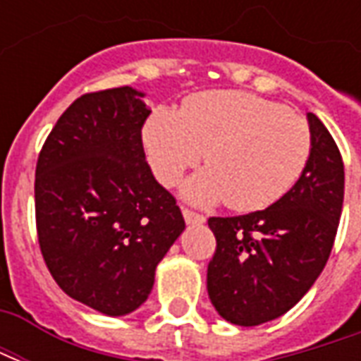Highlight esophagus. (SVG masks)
<instances>
[{"instance_id": "1", "label": "esophagus", "mask_w": 361, "mask_h": 361, "mask_svg": "<svg viewBox=\"0 0 361 361\" xmlns=\"http://www.w3.org/2000/svg\"><path fill=\"white\" fill-rule=\"evenodd\" d=\"M181 212H183V219H185L188 224H203L204 222V216L203 214H199V212L189 211V209H183Z\"/></svg>"}]
</instances>
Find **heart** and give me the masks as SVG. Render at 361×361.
Returning <instances> with one entry per match:
<instances>
[{
	"instance_id": "1",
	"label": "heart",
	"mask_w": 361,
	"mask_h": 361,
	"mask_svg": "<svg viewBox=\"0 0 361 361\" xmlns=\"http://www.w3.org/2000/svg\"><path fill=\"white\" fill-rule=\"evenodd\" d=\"M157 180L172 188L204 150L207 170L183 185L195 204L226 201L240 212L261 211L286 195L310 162L307 119L245 90H204L180 111L160 106L142 127Z\"/></svg>"
}]
</instances>
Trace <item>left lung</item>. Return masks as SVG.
<instances>
[{"label": "left lung", "instance_id": "1", "mask_svg": "<svg viewBox=\"0 0 361 361\" xmlns=\"http://www.w3.org/2000/svg\"><path fill=\"white\" fill-rule=\"evenodd\" d=\"M313 149L294 188L242 216H212L216 251L207 290L220 317L255 326L284 315L307 294L333 250L344 201V164L336 142L307 114Z\"/></svg>", "mask_w": 361, "mask_h": 361}]
</instances>
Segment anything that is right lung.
<instances>
[{"label":"right lung","mask_w":361,"mask_h":361,"mask_svg":"<svg viewBox=\"0 0 361 361\" xmlns=\"http://www.w3.org/2000/svg\"><path fill=\"white\" fill-rule=\"evenodd\" d=\"M131 87L77 98L44 142L35 180L38 243L69 298L119 317L147 302L157 265L185 228L150 172V110Z\"/></svg>","instance_id":"obj_1"}]
</instances>
